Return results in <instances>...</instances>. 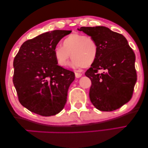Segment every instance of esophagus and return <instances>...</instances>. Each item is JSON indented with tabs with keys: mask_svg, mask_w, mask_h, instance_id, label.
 <instances>
[{
	"mask_svg": "<svg viewBox=\"0 0 148 148\" xmlns=\"http://www.w3.org/2000/svg\"><path fill=\"white\" fill-rule=\"evenodd\" d=\"M75 77H77V78H79V77H81L82 76V73H78V72L75 73Z\"/></svg>",
	"mask_w": 148,
	"mask_h": 148,
	"instance_id": "34e87169",
	"label": "esophagus"
}]
</instances>
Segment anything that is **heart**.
<instances>
[{
    "label": "heart",
    "instance_id": "heart-1",
    "mask_svg": "<svg viewBox=\"0 0 148 148\" xmlns=\"http://www.w3.org/2000/svg\"><path fill=\"white\" fill-rule=\"evenodd\" d=\"M62 44L63 46L57 45L54 50V57L60 66H66L71 57V66L86 68L91 66L98 57L99 48L96 41L83 34H70L63 40Z\"/></svg>",
    "mask_w": 148,
    "mask_h": 148
}]
</instances>
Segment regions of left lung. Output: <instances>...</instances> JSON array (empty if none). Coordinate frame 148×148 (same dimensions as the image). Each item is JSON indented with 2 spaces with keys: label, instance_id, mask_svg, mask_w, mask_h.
I'll use <instances>...</instances> for the list:
<instances>
[{
  "label": "left lung",
  "instance_id": "left-lung-1",
  "mask_svg": "<svg viewBox=\"0 0 148 148\" xmlns=\"http://www.w3.org/2000/svg\"><path fill=\"white\" fill-rule=\"evenodd\" d=\"M90 36L98 45L95 62L85 72L91 80L89 96L98 110H117L131 99L137 80L136 56L121 34L103 26L82 27L78 29ZM105 71L99 74V70Z\"/></svg>",
  "mask_w": 148,
  "mask_h": 148
}]
</instances>
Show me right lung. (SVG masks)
<instances>
[{"label":"right lung","instance_id":"1","mask_svg":"<svg viewBox=\"0 0 148 148\" xmlns=\"http://www.w3.org/2000/svg\"><path fill=\"white\" fill-rule=\"evenodd\" d=\"M71 31L54 30L23 43L14 60L13 83L19 102L42 116L60 113L75 73L58 65L54 50Z\"/></svg>","mask_w":148,"mask_h":148}]
</instances>
